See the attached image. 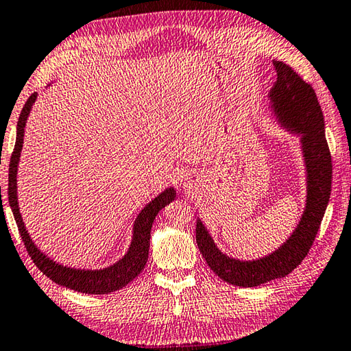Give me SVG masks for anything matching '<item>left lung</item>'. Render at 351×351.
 <instances>
[{
  "label": "left lung",
  "mask_w": 351,
  "mask_h": 351,
  "mask_svg": "<svg viewBox=\"0 0 351 351\" xmlns=\"http://www.w3.org/2000/svg\"><path fill=\"white\" fill-rule=\"evenodd\" d=\"M274 65L278 77L270 99L284 127L302 134L308 180L307 204L293 235L274 254L256 261H238L223 255L202 221H197L195 240L208 266L223 281L240 287H256L286 276L300 266L318 234L332 193V154L315 90L290 65L282 61H274Z\"/></svg>",
  "instance_id": "1"
}]
</instances>
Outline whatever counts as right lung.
I'll list each match as a JSON object with an SVG mask.
<instances>
[{"label": "right lung", "instance_id": "add662e5", "mask_svg": "<svg viewBox=\"0 0 351 351\" xmlns=\"http://www.w3.org/2000/svg\"><path fill=\"white\" fill-rule=\"evenodd\" d=\"M36 99V93H33L27 102L24 104L21 110V114L18 119V128H16V142L15 148L10 157L9 165V204L12 208L13 217L18 224V230L21 234L24 241V246L33 263L41 272L49 276L51 281H55L59 286L69 287L71 290L82 293H91V295H104L114 292L127 286L130 281H133L136 276L142 272L145 264L148 260V250H149V237H151V226L158 210L163 209L168 203H171L176 198V191L169 188L156 197L153 202H149L147 206L142 209V213L137 215L134 223V234H133V243H131L128 254L125 255L121 261H117L114 266L102 269V270H81V269H70L64 267L61 264L51 261L50 258L45 256L41 250H39L30 237L27 230L24 228L21 214L18 209V198H16V169H18V160L19 154H21L23 148V137H24V127L27 116L30 113V108Z\"/></svg>", "mask_w": 351, "mask_h": 351}]
</instances>
